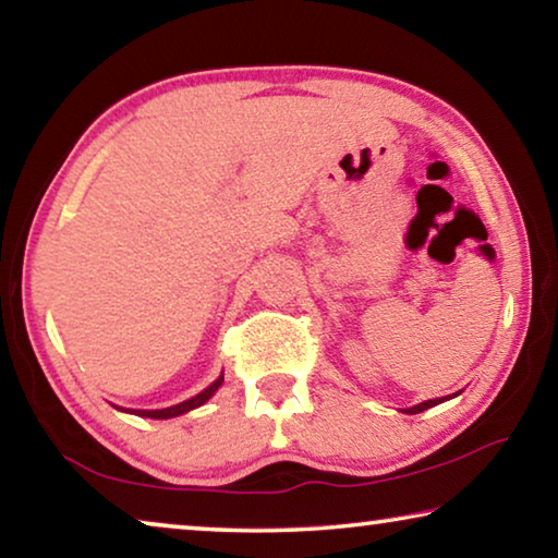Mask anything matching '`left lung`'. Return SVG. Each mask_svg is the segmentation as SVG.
<instances>
[{
    "mask_svg": "<svg viewBox=\"0 0 558 558\" xmlns=\"http://www.w3.org/2000/svg\"><path fill=\"white\" fill-rule=\"evenodd\" d=\"M446 401H448V396H446ZM438 403H442V399L423 401V403H418V405H413V409H405V413H421V411H426V409H430V405H438Z\"/></svg>",
    "mask_w": 558,
    "mask_h": 558,
    "instance_id": "obj_1",
    "label": "left lung"
}]
</instances>
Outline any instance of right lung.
I'll return each mask as SVG.
<instances>
[{
    "instance_id": "add662e5",
    "label": "right lung",
    "mask_w": 558,
    "mask_h": 558,
    "mask_svg": "<svg viewBox=\"0 0 558 558\" xmlns=\"http://www.w3.org/2000/svg\"><path fill=\"white\" fill-rule=\"evenodd\" d=\"M221 381H223V376H219V379H216L211 386H206V389H204L202 393H196L194 399L182 401V403H177V405H169V409H159V411H130V413L145 415V418H174V415H182V413L192 411V409H199L202 403L209 401L211 396L216 393V389H219V386H221Z\"/></svg>"
}]
</instances>
